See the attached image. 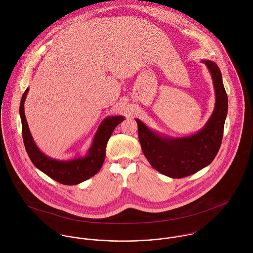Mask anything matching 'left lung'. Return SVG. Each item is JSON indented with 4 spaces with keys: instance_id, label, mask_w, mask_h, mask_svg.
Listing matches in <instances>:
<instances>
[{
    "instance_id": "1",
    "label": "left lung",
    "mask_w": 253,
    "mask_h": 253,
    "mask_svg": "<svg viewBox=\"0 0 253 253\" xmlns=\"http://www.w3.org/2000/svg\"><path fill=\"white\" fill-rule=\"evenodd\" d=\"M212 77L215 90L213 112L198 132L184 137H169L150 129L135 119L141 149L150 165L159 172L171 178L192 175L214 160L222 142L224 124L228 113V96L222 75L216 63L202 60Z\"/></svg>"
}]
</instances>
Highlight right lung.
<instances>
[{
    "label": "right lung",
    "instance_id": "obj_1",
    "mask_svg": "<svg viewBox=\"0 0 253 253\" xmlns=\"http://www.w3.org/2000/svg\"><path fill=\"white\" fill-rule=\"evenodd\" d=\"M29 88L22 95L19 114L22 124V137L26 152L38 169L51 179L64 185H76L87 180L95 175L101 169L105 160L106 145L115 127L122 123L123 116H111L105 118L100 124L93 137L92 143L84 157L75 158L68 161H59L45 156L37 146L24 113V102Z\"/></svg>",
    "mask_w": 253,
    "mask_h": 253
}]
</instances>
